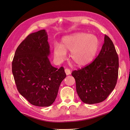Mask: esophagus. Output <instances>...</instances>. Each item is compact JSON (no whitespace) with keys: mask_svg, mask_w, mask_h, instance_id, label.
I'll return each instance as SVG.
<instances>
[{"mask_svg":"<svg viewBox=\"0 0 130 130\" xmlns=\"http://www.w3.org/2000/svg\"><path fill=\"white\" fill-rule=\"evenodd\" d=\"M64 70H65V73H66L67 75H69V74H70V73H71V72H70V70L69 69L67 68Z\"/></svg>","mask_w":130,"mask_h":130,"instance_id":"esophagus-1","label":"esophagus"}]
</instances>
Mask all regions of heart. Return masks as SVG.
Instances as JSON below:
<instances>
[{"label":"heart","instance_id":"heart-1","mask_svg":"<svg viewBox=\"0 0 130 130\" xmlns=\"http://www.w3.org/2000/svg\"><path fill=\"white\" fill-rule=\"evenodd\" d=\"M98 38L92 34L77 33L64 37L61 45L55 44L54 56L59 61L66 57V52H70V57L78 66H84L92 62L99 46Z\"/></svg>","mask_w":130,"mask_h":130}]
</instances>
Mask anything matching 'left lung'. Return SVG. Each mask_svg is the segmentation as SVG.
I'll return each instance as SVG.
<instances>
[{"mask_svg":"<svg viewBox=\"0 0 130 130\" xmlns=\"http://www.w3.org/2000/svg\"><path fill=\"white\" fill-rule=\"evenodd\" d=\"M118 69L119 58L115 45L105 35L104 44L95 60L72 73L82 101L94 104L106 100L116 87Z\"/></svg>","mask_w":130,"mask_h":130,"instance_id":"8db88e82","label":"left lung"}]
</instances>
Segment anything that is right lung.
I'll return each instance as SVG.
<instances>
[{
    "instance_id": "1",
    "label": "right lung",
    "mask_w": 130,
    "mask_h": 130,
    "mask_svg": "<svg viewBox=\"0 0 130 130\" xmlns=\"http://www.w3.org/2000/svg\"><path fill=\"white\" fill-rule=\"evenodd\" d=\"M50 46L45 30L27 36L19 45L12 63V72L19 93L33 105L48 107L55 100L66 74L51 64Z\"/></svg>"
}]
</instances>
